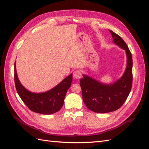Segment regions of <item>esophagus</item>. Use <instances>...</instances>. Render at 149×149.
Segmentation results:
<instances>
[{
    "mask_svg": "<svg viewBox=\"0 0 149 149\" xmlns=\"http://www.w3.org/2000/svg\"><path fill=\"white\" fill-rule=\"evenodd\" d=\"M73 77L77 79V80H79L81 77V72L79 70H76L73 72Z\"/></svg>",
    "mask_w": 149,
    "mask_h": 149,
    "instance_id": "34e87169",
    "label": "esophagus"
}]
</instances>
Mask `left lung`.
I'll list each match as a JSON object with an SVG mask.
<instances>
[{"mask_svg": "<svg viewBox=\"0 0 149 149\" xmlns=\"http://www.w3.org/2000/svg\"><path fill=\"white\" fill-rule=\"evenodd\" d=\"M114 43L125 51L127 65L120 78L112 84L101 83L86 74L80 80L82 97L89 110L104 113L113 111L120 108L130 94L133 83V59L126 43L119 36L109 30Z\"/></svg>", "mask_w": 149, "mask_h": 149, "instance_id": "1", "label": "left lung"}]
</instances>
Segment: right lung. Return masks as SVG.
<instances>
[{
    "label": "right lung",
    "instance_id": "add662e5",
    "mask_svg": "<svg viewBox=\"0 0 149 149\" xmlns=\"http://www.w3.org/2000/svg\"><path fill=\"white\" fill-rule=\"evenodd\" d=\"M72 74L64 79L51 90L42 93H34L27 90L18 80L15 62V82L19 96L31 111L50 115L59 111L64 104V98L72 81Z\"/></svg>",
    "mask_w": 149,
    "mask_h": 149
}]
</instances>
